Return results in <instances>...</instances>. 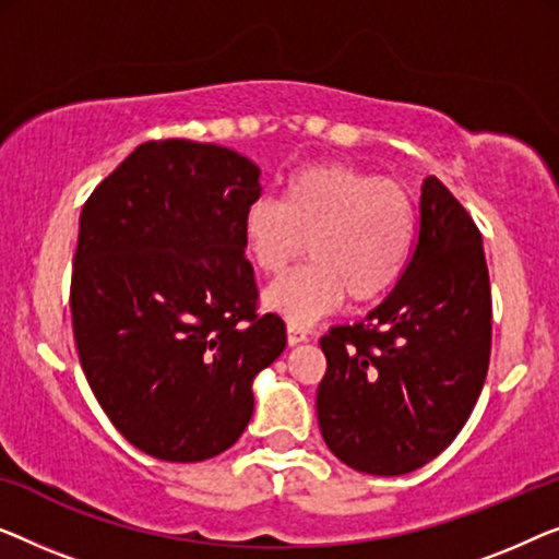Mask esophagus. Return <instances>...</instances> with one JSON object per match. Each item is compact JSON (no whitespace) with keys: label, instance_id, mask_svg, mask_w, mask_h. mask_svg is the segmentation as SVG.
<instances>
[{"label":"esophagus","instance_id":"esophagus-1","mask_svg":"<svg viewBox=\"0 0 559 559\" xmlns=\"http://www.w3.org/2000/svg\"><path fill=\"white\" fill-rule=\"evenodd\" d=\"M286 340H288L290 347H294V344H301V342L309 340V334H306V329H304V326H298V324H288V326H286Z\"/></svg>","mask_w":559,"mask_h":559}]
</instances>
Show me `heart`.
<instances>
[{
    "instance_id": "1",
    "label": "heart",
    "mask_w": 559,
    "mask_h": 559,
    "mask_svg": "<svg viewBox=\"0 0 559 559\" xmlns=\"http://www.w3.org/2000/svg\"><path fill=\"white\" fill-rule=\"evenodd\" d=\"M242 242L250 263L269 276L306 246L311 263L271 283L263 298L290 324H309L347 296L369 304L395 286L413 255L415 207L390 179L347 164H313L288 179L281 202L248 204Z\"/></svg>"
}]
</instances>
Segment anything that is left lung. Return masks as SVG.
I'll use <instances>...</instances> for the list:
<instances>
[{
  "instance_id": "8db88e82",
  "label": "left lung",
  "mask_w": 559,
  "mask_h": 559,
  "mask_svg": "<svg viewBox=\"0 0 559 559\" xmlns=\"http://www.w3.org/2000/svg\"><path fill=\"white\" fill-rule=\"evenodd\" d=\"M319 344V428L355 471L411 474L466 426L491 355L489 269L476 223L438 177L423 182L418 242L395 288Z\"/></svg>"
}]
</instances>
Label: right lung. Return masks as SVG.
Wrapping results in <instances>:
<instances>
[{
	"instance_id": "obj_1",
	"label": "right lung",
	"mask_w": 559,
	"mask_h": 559,
	"mask_svg": "<svg viewBox=\"0 0 559 559\" xmlns=\"http://www.w3.org/2000/svg\"><path fill=\"white\" fill-rule=\"evenodd\" d=\"M258 177L233 148L146 141L83 204L78 357L108 420L154 459L227 451L253 415L255 374L286 349L283 319L258 313L242 242Z\"/></svg>"
}]
</instances>
